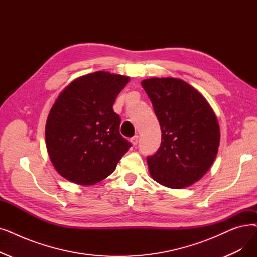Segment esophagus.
<instances>
[{
    "instance_id": "esophagus-1",
    "label": "esophagus",
    "mask_w": 257,
    "mask_h": 257,
    "mask_svg": "<svg viewBox=\"0 0 257 257\" xmlns=\"http://www.w3.org/2000/svg\"><path fill=\"white\" fill-rule=\"evenodd\" d=\"M130 142H131V144L133 145V146H136V145L139 143V136H135L133 138H131Z\"/></svg>"
}]
</instances>
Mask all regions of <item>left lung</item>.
Returning <instances> with one entry per match:
<instances>
[{
  "instance_id": "obj_1",
  "label": "left lung",
  "mask_w": 257,
  "mask_h": 257,
  "mask_svg": "<svg viewBox=\"0 0 257 257\" xmlns=\"http://www.w3.org/2000/svg\"><path fill=\"white\" fill-rule=\"evenodd\" d=\"M162 129L159 150L147 156L153 180L182 189L202 178L219 146V126L205 97L186 82L166 77L142 82Z\"/></svg>"
}]
</instances>
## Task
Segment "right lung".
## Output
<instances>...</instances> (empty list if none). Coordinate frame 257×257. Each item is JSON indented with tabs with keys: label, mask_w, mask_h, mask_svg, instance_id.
<instances>
[{
	"label": "right lung",
	"mask_w": 257,
	"mask_h": 257,
	"mask_svg": "<svg viewBox=\"0 0 257 257\" xmlns=\"http://www.w3.org/2000/svg\"><path fill=\"white\" fill-rule=\"evenodd\" d=\"M128 76L97 71L74 80L61 92L46 122L49 158L72 183L93 185L112 173L131 143L119 133L113 111Z\"/></svg>",
	"instance_id": "add662e5"
}]
</instances>
